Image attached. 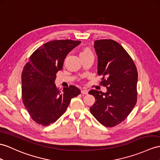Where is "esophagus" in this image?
<instances>
[{
    "label": "esophagus",
    "mask_w": 160,
    "mask_h": 160,
    "mask_svg": "<svg viewBox=\"0 0 160 160\" xmlns=\"http://www.w3.org/2000/svg\"><path fill=\"white\" fill-rule=\"evenodd\" d=\"M88 92V90L87 89H85V88L82 89V90H81V93H82L83 94H87Z\"/></svg>",
    "instance_id": "34e87169"
}]
</instances>
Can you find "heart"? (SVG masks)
<instances>
[{
    "label": "heart",
    "instance_id": "b5f03b06",
    "mask_svg": "<svg viewBox=\"0 0 160 160\" xmlns=\"http://www.w3.org/2000/svg\"><path fill=\"white\" fill-rule=\"evenodd\" d=\"M92 52L90 50H89V49H84L83 50L81 51V52L80 53V55H81V54H83V53H91Z\"/></svg>",
    "mask_w": 160,
    "mask_h": 160
}]
</instances>
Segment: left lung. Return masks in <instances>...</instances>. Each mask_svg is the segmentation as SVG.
Returning <instances> with one entry per match:
<instances>
[{
  "mask_svg": "<svg viewBox=\"0 0 160 160\" xmlns=\"http://www.w3.org/2000/svg\"><path fill=\"white\" fill-rule=\"evenodd\" d=\"M98 57V75L106 92H89L96 99L90 107L92 115L107 127L122 122L133 109L137 98L138 72L133 60L118 42L97 40L93 44Z\"/></svg>",
  "mask_w": 160,
  "mask_h": 160,
  "instance_id": "1",
  "label": "left lung"
}]
</instances>
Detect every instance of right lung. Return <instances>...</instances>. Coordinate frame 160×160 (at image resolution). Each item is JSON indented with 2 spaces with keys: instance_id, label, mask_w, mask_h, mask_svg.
Masks as SVG:
<instances>
[{
  "instance_id": "1",
  "label": "right lung",
  "mask_w": 160,
  "mask_h": 160,
  "mask_svg": "<svg viewBox=\"0 0 160 160\" xmlns=\"http://www.w3.org/2000/svg\"><path fill=\"white\" fill-rule=\"evenodd\" d=\"M81 41L56 40L46 42L30 56L22 73V100L32 119L48 126L63 115L71 100L81 93L75 85L60 91L55 84L64 59Z\"/></svg>"
}]
</instances>
